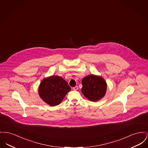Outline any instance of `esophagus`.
Instances as JSON below:
<instances>
[{"instance_id":"34e87169","label":"esophagus","mask_w":148,"mask_h":148,"mask_svg":"<svg viewBox=\"0 0 148 148\" xmlns=\"http://www.w3.org/2000/svg\"><path fill=\"white\" fill-rule=\"evenodd\" d=\"M78 86H75V87H73V90H78Z\"/></svg>"}]
</instances>
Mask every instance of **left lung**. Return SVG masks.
<instances>
[{"mask_svg": "<svg viewBox=\"0 0 148 148\" xmlns=\"http://www.w3.org/2000/svg\"><path fill=\"white\" fill-rule=\"evenodd\" d=\"M82 83V92L89 100L96 102L105 95L107 84L102 77L90 75L83 79Z\"/></svg>", "mask_w": 148, "mask_h": 148, "instance_id": "1", "label": "left lung"}]
</instances>
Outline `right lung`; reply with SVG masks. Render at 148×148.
<instances>
[{"label":"right lung","mask_w":148,"mask_h":148,"mask_svg":"<svg viewBox=\"0 0 148 148\" xmlns=\"http://www.w3.org/2000/svg\"><path fill=\"white\" fill-rule=\"evenodd\" d=\"M71 88L60 77L53 75L45 78L40 83L38 93L46 103L55 106L60 104Z\"/></svg>","instance_id":"add662e5"}]
</instances>
